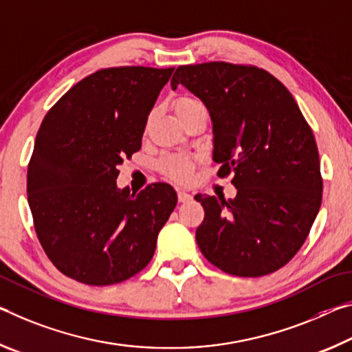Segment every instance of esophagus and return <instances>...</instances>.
Wrapping results in <instances>:
<instances>
[{
  "mask_svg": "<svg viewBox=\"0 0 352 352\" xmlns=\"http://www.w3.org/2000/svg\"><path fill=\"white\" fill-rule=\"evenodd\" d=\"M177 201L179 203H188V201H192V195L182 192V190H177Z\"/></svg>",
  "mask_w": 352,
  "mask_h": 352,
  "instance_id": "34e87169",
  "label": "esophagus"
}]
</instances>
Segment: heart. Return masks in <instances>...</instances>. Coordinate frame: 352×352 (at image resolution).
<instances>
[{
	"mask_svg": "<svg viewBox=\"0 0 352 352\" xmlns=\"http://www.w3.org/2000/svg\"><path fill=\"white\" fill-rule=\"evenodd\" d=\"M199 102L190 96H181L175 101V111L177 115H182L184 112L190 111V109L198 106ZM193 157L190 155H168L162 160V171L166 176L171 177L177 182H186L192 176V168H193Z\"/></svg>",
	"mask_w": 352,
	"mask_h": 352,
	"instance_id": "heart-1",
	"label": "heart"
}]
</instances>
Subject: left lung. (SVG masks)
<instances>
[{
  "instance_id": "obj_1",
  "label": "left lung",
  "mask_w": 352,
  "mask_h": 352,
  "mask_svg": "<svg viewBox=\"0 0 352 352\" xmlns=\"http://www.w3.org/2000/svg\"><path fill=\"white\" fill-rule=\"evenodd\" d=\"M184 85L209 111L218 175L232 173L237 197H203L197 243L224 273L258 278L290 262L306 241L322 195L312 129L295 98L256 67L207 62L177 67Z\"/></svg>"
}]
</instances>
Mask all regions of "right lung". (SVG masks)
I'll list each match as a JSON object with an SVG mask.
<instances>
[{
	"label": "right lung",
	"mask_w": 352,
	"mask_h": 352,
	"mask_svg": "<svg viewBox=\"0 0 352 352\" xmlns=\"http://www.w3.org/2000/svg\"><path fill=\"white\" fill-rule=\"evenodd\" d=\"M175 68H104L45 115L28 166L37 237L54 267L87 285L142 272L176 207L165 182L118 188V165L142 146L148 115Z\"/></svg>",
	"instance_id": "1"
}]
</instances>
